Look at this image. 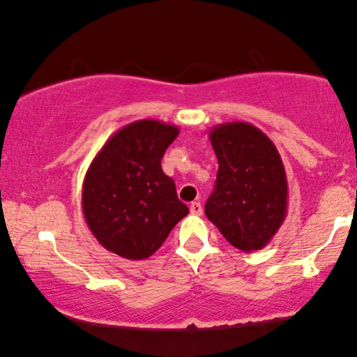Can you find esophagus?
Segmentation results:
<instances>
[{"label": "esophagus", "instance_id": "obj_1", "mask_svg": "<svg viewBox=\"0 0 357 357\" xmlns=\"http://www.w3.org/2000/svg\"><path fill=\"white\" fill-rule=\"evenodd\" d=\"M190 211H191V215L202 216V215H203V206H202V203L192 202V203H191V206H190Z\"/></svg>", "mask_w": 357, "mask_h": 357}]
</instances>
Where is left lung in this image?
Masks as SVG:
<instances>
[{
	"label": "left lung",
	"instance_id": "1",
	"mask_svg": "<svg viewBox=\"0 0 357 357\" xmlns=\"http://www.w3.org/2000/svg\"><path fill=\"white\" fill-rule=\"evenodd\" d=\"M218 159L206 218L235 248L250 253L267 247L287 216L285 167L275 144L248 122L213 127Z\"/></svg>",
	"mask_w": 357,
	"mask_h": 357
}]
</instances>
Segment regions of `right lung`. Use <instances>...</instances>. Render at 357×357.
Here are the masks:
<instances>
[{
    "mask_svg": "<svg viewBox=\"0 0 357 357\" xmlns=\"http://www.w3.org/2000/svg\"><path fill=\"white\" fill-rule=\"evenodd\" d=\"M178 134L176 126L154 119L130 122L90 162L82 211L92 235L109 252L144 260L190 213L161 167L162 155Z\"/></svg>",
    "mask_w": 357,
    "mask_h": 357,
    "instance_id": "right-lung-1",
    "label": "right lung"
}]
</instances>
